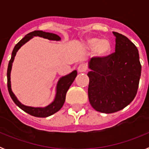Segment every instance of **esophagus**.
I'll return each instance as SVG.
<instances>
[{"instance_id": "esophagus-1", "label": "esophagus", "mask_w": 149, "mask_h": 149, "mask_svg": "<svg viewBox=\"0 0 149 149\" xmlns=\"http://www.w3.org/2000/svg\"><path fill=\"white\" fill-rule=\"evenodd\" d=\"M77 70L79 72H85L86 71V66L84 64H81V65H79Z\"/></svg>"}]
</instances>
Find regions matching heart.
<instances>
[{
  "label": "heart",
  "mask_w": 149,
  "mask_h": 149,
  "mask_svg": "<svg viewBox=\"0 0 149 149\" xmlns=\"http://www.w3.org/2000/svg\"><path fill=\"white\" fill-rule=\"evenodd\" d=\"M85 45L88 48H94L95 54L98 56H103L108 53L110 49V43L107 40H98L96 38H88L85 41Z\"/></svg>",
  "instance_id": "obj_1"
}]
</instances>
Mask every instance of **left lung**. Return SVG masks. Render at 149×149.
<instances>
[{"label": "left lung", "mask_w": 149, "mask_h": 149, "mask_svg": "<svg viewBox=\"0 0 149 149\" xmlns=\"http://www.w3.org/2000/svg\"><path fill=\"white\" fill-rule=\"evenodd\" d=\"M115 52L91 59L87 74L88 97L91 106L104 113L124 109L134 99L141 75V64L135 45L126 36L113 32Z\"/></svg>", "instance_id": "left-lung-1"}]
</instances>
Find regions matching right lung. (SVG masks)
Instances as JSON below:
<instances>
[{
	"instance_id": "add662e5",
	"label": "right lung",
	"mask_w": 149,
	"mask_h": 149,
	"mask_svg": "<svg viewBox=\"0 0 149 149\" xmlns=\"http://www.w3.org/2000/svg\"><path fill=\"white\" fill-rule=\"evenodd\" d=\"M38 36L40 37L45 38V39H50V40H60V37L56 34L51 33H46L43 32L42 30H35L33 32L29 33L28 34L24 36L23 39L21 41H19L16 45H15V48L13 49V53H12L11 59H10L9 64H8V68H7V87L9 93L10 95V97L12 98L13 101L15 102V104L18 107H19L22 110L27 113L28 114L31 116H33L36 117H41V118H44V117H48L49 116L53 115L55 113L61 109L62 107L64 104L65 100V95H66L67 91L69 89L70 86L74 81L76 76H77V71H74L72 73L68 74V75L63 77L60 81H59L58 84H57V87H56V98H55L54 102L48 105V107H46L45 108H35V107H27L24 105L22 104L18 101L15 95L13 94L11 89V84H10V72H11L12 68V64L14 60V57H15L16 52L23 45L25 42H27V41L30 40L31 38L33 36Z\"/></svg>"
}]
</instances>
